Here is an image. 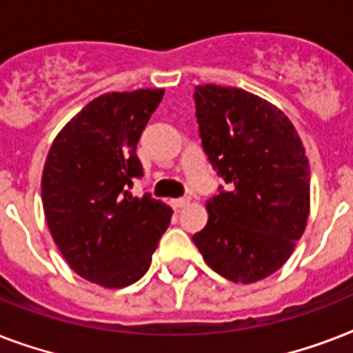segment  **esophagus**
<instances>
[{
    "instance_id": "esophagus-1",
    "label": "esophagus",
    "mask_w": 353,
    "mask_h": 353,
    "mask_svg": "<svg viewBox=\"0 0 353 353\" xmlns=\"http://www.w3.org/2000/svg\"><path fill=\"white\" fill-rule=\"evenodd\" d=\"M170 203H172V207H174V209H181V207H187V205L190 203V198H177V199H172Z\"/></svg>"
}]
</instances>
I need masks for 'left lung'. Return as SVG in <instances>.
I'll list each match as a JSON object with an SVG mask.
<instances>
[{
    "mask_svg": "<svg viewBox=\"0 0 353 353\" xmlns=\"http://www.w3.org/2000/svg\"><path fill=\"white\" fill-rule=\"evenodd\" d=\"M205 154L227 190L207 199L192 236L210 269L236 284L279 271L310 216V165L295 126L262 97L231 85L194 88Z\"/></svg>",
    "mask_w": 353,
    "mask_h": 353,
    "instance_id": "left-lung-1",
    "label": "left lung"
}]
</instances>
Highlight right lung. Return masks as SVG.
Returning a JSON list of instances; mask_svg holds the SVG:
<instances>
[{"label": "right lung", "mask_w": 353, "mask_h": 353, "mask_svg": "<svg viewBox=\"0 0 353 353\" xmlns=\"http://www.w3.org/2000/svg\"><path fill=\"white\" fill-rule=\"evenodd\" d=\"M165 90L113 91L85 104L58 132L41 172V203L52 240L69 268L93 284L117 290L152 263L172 209L133 196L143 166L135 155Z\"/></svg>", "instance_id": "right-lung-1"}]
</instances>
